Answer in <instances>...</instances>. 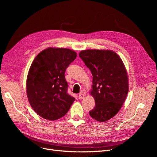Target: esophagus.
Returning <instances> with one entry per match:
<instances>
[{"instance_id": "obj_1", "label": "esophagus", "mask_w": 157, "mask_h": 157, "mask_svg": "<svg viewBox=\"0 0 157 157\" xmlns=\"http://www.w3.org/2000/svg\"><path fill=\"white\" fill-rule=\"evenodd\" d=\"M84 97H85V94H83V93H80V94H79V95H78V98H79L80 99H84Z\"/></svg>"}]
</instances>
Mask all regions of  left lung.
<instances>
[{"label":"left lung","instance_id":"1","mask_svg":"<svg viewBox=\"0 0 157 157\" xmlns=\"http://www.w3.org/2000/svg\"><path fill=\"white\" fill-rule=\"evenodd\" d=\"M79 57L92 74L96 105L89 112L94 119L105 122L115 116L128 92V78L122 59L111 50H86Z\"/></svg>","mask_w":157,"mask_h":157}]
</instances>
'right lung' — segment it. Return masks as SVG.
<instances>
[{"label": "right lung", "mask_w": 157, "mask_h": 157, "mask_svg": "<svg viewBox=\"0 0 157 157\" xmlns=\"http://www.w3.org/2000/svg\"><path fill=\"white\" fill-rule=\"evenodd\" d=\"M77 58L67 48H48L33 60L27 78V98L41 117L55 121L67 113L75 98L67 93L66 69Z\"/></svg>", "instance_id": "right-lung-1"}]
</instances>
